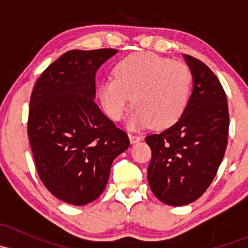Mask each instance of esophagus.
I'll return each instance as SVG.
<instances>
[{"mask_svg": "<svg viewBox=\"0 0 248 248\" xmlns=\"http://www.w3.org/2000/svg\"><path fill=\"white\" fill-rule=\"evenodd\" d=\"M129 141H131V144H136V142H138V141H140V137H138V136H133V134H129Z\"/></svg>", "mask_w": 248, "mask_h": 248, "instance_id": "esophagus-1", "label": "esophagus"}]
</instances>
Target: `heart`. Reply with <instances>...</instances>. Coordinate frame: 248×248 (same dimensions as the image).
Returning a JSON list of instances; mask_svg holds the SVG:
<instances>
[{"instance_id":"obj_1","label":"heart","mask_w":248,"mask_h":248,"mask_svg":"<svg viewBox=\"0 0 248 248\" xmlns=\"http://www.w3.org/2000/svg\"><path fill=\"white\" fill-rule=\"evenodd\" d=\"M114 79H107L98 90L99 101L110 119H121L131 104L129 129L151 124L167 128L180 119L191 92V69L154 52L128 55L114 67Z\"/></svg>"}]
</instances>
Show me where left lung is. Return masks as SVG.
Wrapping results in <instances>:
<instances>
[{
	"label": "left lung",
	"mask_w": 248,
	"mask_h": 248,
	"mask_svg": "<svg viewBox=\"0 0 248 248\" xmlns=\"http://www.w3.org/2000/svg\"><path fill=\"white\" fill-rule=\"evenodd\" d=\"M193 89L186 109L169 128L145 138L152 151L147 181L152 193L171 206L202 196L223 159L228 142L227 96L217 77L199 60L184 55Z\"/></svg>",
	"instance_id": "1"
}]
</instances>
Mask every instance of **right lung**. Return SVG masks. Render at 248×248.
Masks as SVG:
<instances>
[{
	"mask_svg": "<svg viewBox=\"0 0 248 248\" xmlns=\"http://www.w3.org/2000/svg\"><path fill=\"white\" fill-rule=\"evenodd\" d=\"M115 49L71 50L38 78L30 101L29 134L37 171L60 201L85 205L108 184L127 134L94 103L96 73Z\"/></svg>",
	"mask_w": 248,
	"mask_h": 248,
	"instance_id": "obj_1",
	"label": "right lung"
}]
</instances>
